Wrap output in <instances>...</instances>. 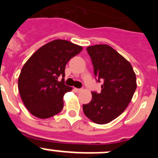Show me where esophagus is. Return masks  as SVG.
Wrapping results in <instances>:
<instances>
[{"instance_id": "1", "label": "esophagus", "mask_w": 158, "mask_h": 158, "mask_svg": "<svg viewBox=\"0 0 158 158\" xmlns=\"http://www.w3.org/2000/svg\"><path fill=\"white\" fill-rule=\"evenodd\" d=\"M74 91L76 92V93H80V92L82 91V89H76V88H75Z\"/></svg>"}]
</instances>
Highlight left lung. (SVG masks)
<instances>
[{
    "mask_svg": "<svg viewBox=\"0 0 158 158\" xmlns=\"http://www.w3.org/2000/svg\"><path fill=\"white\" fill-rule=\"evenodd\" d=\"M94 75L101 81V92H92L91 101L83 104L85 115L97 124L114 120L126 109L137 88L131 63L106 44L87 47Z\"/></svg>",
    "mask_w": 158,
    "mask_h": 158,
    "instance_id": "left-lung-1",
    "label": "left lung"
}]
</instances>
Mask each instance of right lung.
<instances>
[{"instance_id":"obj_1","label":"right lung","mask_w":158,"mask_h":158,"mask_svg":"<svg viewBox=\"0 0 158 158\" xmlns=\"http://www.w3.org/2000/svg\"><path fill=\"white\" fill-rule=\"evenodd\" d=\"M81 51L80 46L56 40L40 47L27 60L18 79V89L32 115L47 118L62 111L64 94L72 90L64 81L65 65Z\"/></svg>"}]
</instances>
